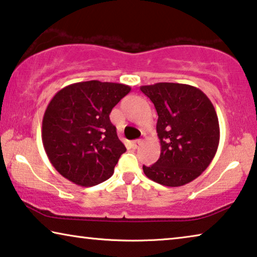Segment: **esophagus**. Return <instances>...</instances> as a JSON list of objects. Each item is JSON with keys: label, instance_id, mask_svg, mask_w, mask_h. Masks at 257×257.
Listing matches in <instances>:
<instances>
[{"label": "esophagus", "instance_id": "34e87169", "mask_svg": "<svg viewBox=\"0 0 257 257\" xmlns=\"http://www.w3.org/2000/svg\"><path fill=\"white\" fill-rule=\"evenodd\" d=\"M142 144H143V141H142V140H136V141H134L133 143H132L134 149H139Z\"/></svg>", "mask_w": 257, "mask_h": 257}]
</instances>
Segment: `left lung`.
Instances as JSON below:
<instances>
[{
	"label": "left lung",
	"instance_id": "1",
	"mask_svg": "<svg viewBox=\"0 0 257 257\" xmlns=\"http://www.w3.org/2000/svg\"><path fill=\"white\" fill-rule=\"evenodd\" d=\"M158 113L157 134L160 157L144 174L157 183L180 187L200 177L219 145V122L216 109L197 87L180 83L143 85Z\"/></svg>",
	"mask_w": 257,
	"mask_h": 257
}]
</instances>
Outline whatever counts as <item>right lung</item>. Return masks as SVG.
Instances as JSON below:
<instances>
[{"mask_svg": "<svg viewBox=\"0 0 257 257\" xmlns=\"http://www.w3.org/2000/svg\"><path fill=\"white\" fill-rule=\"evenodd\" d=\"M130 90L124 84L87 80L70 84L52 98L41 139L49 162L63 178L91 187L112 177L127 149L109 114Z\"/></svg>", "mask_w": 257, "mask_h": 257, "instance_id": "obj_1", "label": "right lung"}]
</instances>
